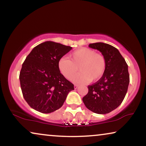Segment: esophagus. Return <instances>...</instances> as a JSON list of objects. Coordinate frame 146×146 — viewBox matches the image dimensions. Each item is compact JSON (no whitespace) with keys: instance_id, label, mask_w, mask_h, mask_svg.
I'll list each match as a JSON object with an SVG mask.
<instances>
[{"instance_id":"34e87169","label":"esophagus","mask_w":146,"mask_h":146,"mask_svg":"<svg viewBox=\"0 0 146 146\" xmlns=\"http://www.w3.org/2000/svg\"><path fill=\"white\" fill-rule=\"evenodd\" d=\"M74 89H77L78 88V85H77V84H74Z\"/></svg>"}]
</instances>
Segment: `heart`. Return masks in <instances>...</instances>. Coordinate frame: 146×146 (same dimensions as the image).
Masks as SVG:
<instances>
[{
    "label": "heart",
    "mask_w": 146,
    "mask_h": 146,
    "mask_svg": "<svg viewBox=\"0 0 146 146\" xmlns=\"http://www.w3.org/2000/svg\"><path fill=\"white\" fill-rule=\"evenodd\" d=\"M59 71L66 78L70 80L77 72H81L72 79L74 82H94L102 78L106 68V60L101 54L93 50L82 48L70 55V60L62 57L58 62Z\"/></svg>",
    "instance_id": "obj_1"
}]
</instances>
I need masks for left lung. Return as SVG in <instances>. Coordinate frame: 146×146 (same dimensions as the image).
Instances as JSON below:
<instances>
[{"instance_id": "8db88e82", "label": "left lung", "mask_w": 146, "mask_h": 146, "mask_svg": "<svg viewBox=\"0 0 146 146\" xmlns=\"http://www.w3.org/2000/svg\"><path fill=\"white\" fill-rule=\"evenodd\" d=\"M106 60L102 77L88 86V93L83 97L86 107L98 114H106L117 108L124 99L129 83L128 66L117 48L104 42L90 44Z\"/></svg>"}]
</instances>
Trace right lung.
<instances>
[{"label": "right lung", "instance_id": "right-lung-1", "mask_svg": "<svg viewBox=\"0 0 146 146\" xmlns=\"http://www.w3.org/2000/svg\"><path fill=\"white\" fill-rule=\"evenodd\" d=\"M71 46L46 41L32 50L23 64L19 79L24 98L41 113L53 112L62 106L74 84L59 71L58 62Z\"/></svg>", "mask_w": 146, "mask_h": 146}]
</instances>
